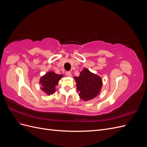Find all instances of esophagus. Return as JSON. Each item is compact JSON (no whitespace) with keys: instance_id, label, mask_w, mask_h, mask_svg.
I'll return each instance as SVG.
<instances>
[{"instance_id":"esophagus-1","label":"esophagus","mask_w":147,"mask_h":147,"mask_svg":"<svg viewBox=\"0 0 147 147\" xmlns=\"http://www.w3.org/2000/svg\"><path fill=\"white\" fill-rule=\"evenodd\" d=\"M65 74H66L67 76H68V77L71 76V72H69V71H67V72H65Z\"/></svg>"}]
</instances>
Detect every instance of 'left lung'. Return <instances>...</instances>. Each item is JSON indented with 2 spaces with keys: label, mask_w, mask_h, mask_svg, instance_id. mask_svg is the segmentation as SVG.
Returning a JSON list of instances; mask_svg holds the SVG:
<instances>
[{
  "label": "left lung",
  "mask_w": 147,
  "mask_h": 147,
  "mask_svg": "<svg viewBox=\"0 0 147 147\" xmlns=\"http://www.w3.org/2000/svg\"><path fill=\"white\" fill-rule=\"evenodd\" d=\"M79 96L84 100H91L99 94L102 85V79L98 75L84 69L79 77H75Z\"/></svg>",
  "instance_id": "8db88e82"
}]
</instances>
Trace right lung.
I'll use <instances>...</instances> for the list:
<instances>
[{"instance_id": "add662e5", "label": "right lung", "mask_w": 147, "mask_h": 147, "mask_svg": "<svg viewBox=\"0 0 147 147\" xmlns=\"http://www.w3.org/2000/svg\"><path fill=\"white\" fill-rule=\"evenodd\" d=\"M62 75L56 74L53 72H49L40 78V83L42 84V90L47 94H53L55 92V86L58 84V82Z\"/></svg>"}]
</instances>
